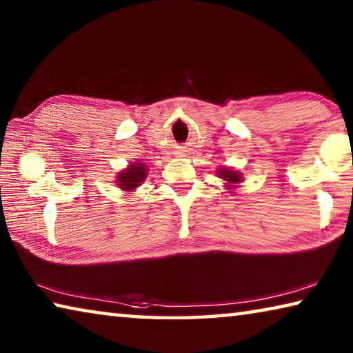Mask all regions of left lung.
Listing matches in <instances>:
<instances>
[{
	"mask_svg": "<svg viewBox=\"0 0 353 353\" xmlns=\"http://www.w3.org/2000/svg\"><path fill=\"white\" fill-rule=\"evenodd\" d=\"M218 176L223 179V181L229 183V185H225L227 188H235V183H240L243 181L240 172L230 170V168H225V166H223V168L218 171Z\"/></svg>",
	"mask_w": 353,
	"mask_h": 353,
	"instance_id": "left-lung-1",
	"label": "left lung"
}]
</instances>
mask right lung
<instances>
[{
    "instance_id": "1",
    "label": "right lung",
    "mask_w": 353,
    "mask_h": 353,
    "mask_svg": "<svg viewBox=\"0 0 353 353\" xmlns=\"http://www.w3.org/2000/svg\"><path fill=\"white\" fill-rule=\"evenodd\" d=\"M146 171V166L143 163H130L126 170L118 172L117 183L121 190L134 191L137 187H140V183L145 182Z\"/></svg>"
}]
</instances>
